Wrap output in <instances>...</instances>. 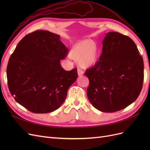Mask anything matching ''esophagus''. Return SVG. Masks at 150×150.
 I'll return each mask as SVG.
<instances>
[{
  "label": "esophagus",
  "instance_id": "esophagus-1",
  "mask_svg": "<svg viewBox=\"0 0 150 150\" xmlns=\"http://www.w3.org/2000/svg\"><path fill=\"white\" fill-rule=\"evenodd\" d=\"M78 74L79 76H82L83 74V71L81 69H78Z\"/></svg>",
  "mask_w": 150,
  "mask_h": 150
}]
</instances>
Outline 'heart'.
Segmentation results:
<instances>
[{"label": "heart", "instance_id": "1", "mask_svg": "<svg viewBox=\"0 0 150 150\" xmlns=\"http://www.w3.org/2000/svg\"><path fill=\"white\" fill-rule=\"evenodd\" d=\"M69 55L74 59H78L81 67L89 68L94 66L98 61L99 47L93 40H84L72 46Z\"/></svg>", "mask_w": 150, "mask_h": 150}]
</instances>
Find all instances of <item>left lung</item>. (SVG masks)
<instances>
[{"label":"left lung","mask_w":150,"mask_h":150,"mask_svg":"<svg viewBox=\"0 0 150 150\" xmlns=\"http://www.w3.org/2000/svg\"><path fill=\"white\" fill-rule=\"evenodd\" d=\"M87 96L99 111H120L136 101L142 89L144 63L133 40L116 32L106 34L103 52L94 67L87 69Z\"/></svg>","instance_id":"1"}]
</instances>
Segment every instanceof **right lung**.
I'll list each match as a JSON object with an SVG mask.
<instances>
[{"mask_svg":"<svg viewBox=\"0 0 150 150\" xmlns=\"http://www.w3.org/2000/svg\"><path fill=\"white\" fill-rule=\"evenodd\" d=\"M67 54L60 35L48 30L35 31L22 38L7 67L8 89L15 100L34 113L59 108L78 78L76 68L66 71L61 66Z\"/></svg>","mask_w":150,"mask_h":150,"instance_id":"right-lung-1","label":"right lung"}]
</instances>
